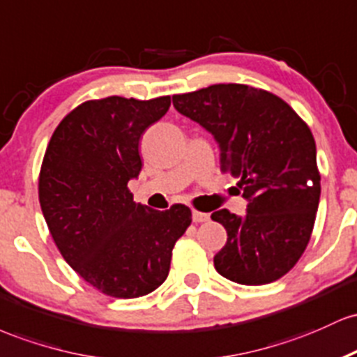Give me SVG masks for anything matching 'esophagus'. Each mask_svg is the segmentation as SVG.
I'll return each mask as SVG.
<instances>
[{
    "instance_id": "esophagus-1",
    "label": "esophagus",
    "mask_w": 357,
    "mask_h": 357,
    "mask_svg": "<svg viewBox=\"0 0 357 357\" xmlns=\"http://www.w3.org/2000/svg\"><path fill=\"white\" fill-rule=\"evenodd\" d=\"M192 221H194V222H206V221H209V214H206V212L194 211V212H192Z\"/></svg>"
}]
</instances>
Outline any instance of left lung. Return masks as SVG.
Segmentation results:
<instances>
[{"label": "left lung", "instance_id": "1", "mask_svg": "<svg viewBox=\"0 0 357 357\" xmlns=\"http://www.w3.org/2000/svg\"><path fill=\"white\" fill-rule=\"evenodd\" d=\"M175 109L218 142L221 168L239 180L246 214L212 212L227 241L214 256L219 275L265 285L288 273L305 251L320 199L317 150L303 119L271 92L214 84L172 98Z\"/></svg>", "mask_w": 357, "mask_h": 357}]
</instances>
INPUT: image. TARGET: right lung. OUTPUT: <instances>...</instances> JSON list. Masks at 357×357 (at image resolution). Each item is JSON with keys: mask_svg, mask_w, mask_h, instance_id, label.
Segmentation results:
<instances>
[{"mask_svg": "<svg viewBox=\"0 0 357 357\" xmlns=\"http://www.w3.org/2000/svg\"><path fill=\"white\" fill-rule=\"evenodd\" d=\"M170 96L86 101L52 135L38 178L43 218L60 255L102 294L136 298L167 280L172 250L192 222L183 204H136L128 182L142 170L139 138Z\"/></svg>", "mask_w": 357, "mask_h": 357, "instance_id": "1", "label": "right lung"}]
</instances>
